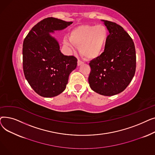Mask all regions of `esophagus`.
<instances>
[{
    "mask_svg": "<svg viewBox=\"0 0 155 155\" xmlns=\"http://www.w3.org/2000/svg\"><path fill=\"white\" fill-rule=\"evenodd\" d=\"M84 63V62L83 61H80V60H78V61H77V64H78V66H80V65H81L82 64H83Z\"/></svg>",
    "mask_w": 155,
    "mask_h": 155,
    "instance_id": "obj_1",
    "label": "esophagus"
}]
</instances>
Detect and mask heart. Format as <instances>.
Instances as JSON below:
<instances>
[{
	"mask_svg": "<svg viewBox=\"0 0 155 155\" xmlns=\"http://www.w3.org/2000/svg\"><path fill=\"white\" fill-rule=\"evenodd\" d=\"M109 32L104 25L80 26L73 29L64 43L71 49L79 46V51L87 60L96 59L107 45Z\"/></svg>",
	"mask_w": 155,
	"mask_h": 155,
	"instance_id": "obj_1",
	"label": "heart"
}]
</instances>
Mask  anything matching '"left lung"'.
Wrapping results in <instances>:
<instances>
[{
  "instance_id": "obj_1",
  "label": "left lung",
  "mask_w": 155,
  "mask_h": 155,
  "mask_svg": "<svg viewBox=\"0 0 155 155\" xmlns=\"http://www.w3.org/2000/svg\"><path fill=\"white\" fill-rule=\"evenodd\" d=\"M109 36L104 51L91 61L88 83L101 95L112 96L124 91L136 71V50L133 41L123 27L116 23L101 20Z\"/></svg>"
}]
</instances>
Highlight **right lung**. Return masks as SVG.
<instances>
[{"instance_id":"add662e5","label":"right lung","mask_w":155,"mask_h":155,"mask_svg":"<svg viewBox=\"0 0 155 155\" xmlns=\"http://www.w3.org/2000/svg\"><path fill=\"white\" fill-rule=\"evenodd\" d=\"M72 23L54 18L44 19L31 29L24 40V76L40 96L53 97L62 93L70 73L77 67V59L61 53L58 42L50 35Z\"/></svg>"}]
</instances>
